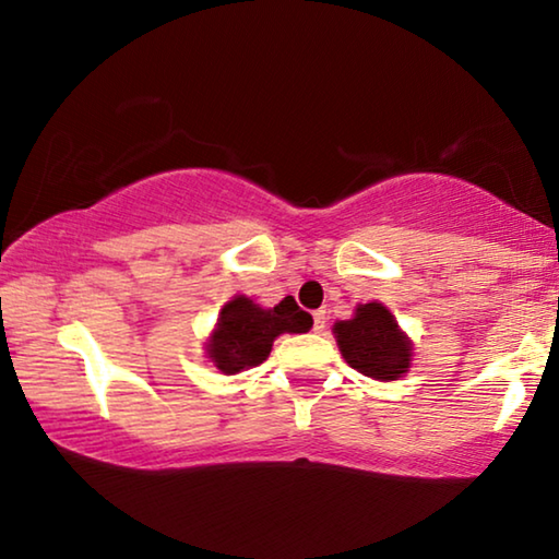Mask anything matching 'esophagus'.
Segmentation results:
<instances>
[{"label":"esophagus","instance_id":"esophagus-1","mask_svg":"<svg viewBox=\"0 0 559 559\" xmlns=\"http://www.w3.org/2000/svg\"><path fill=\"white\" fill-rule=\"evenodd\" d=\"M325 325H328L325 310H316V313H313V330H316V333H323Z\"/></svg>","mask_w":559,"mask_h":559}]
</instances>
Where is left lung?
<instances>
[{
	"label": "left lung",
	"instance_id": "left-lung-1",
	"mask_svg": "<svg viewBox=\"0 0 559 559\" xmlns=\"http://www.w3.org/2000/svg\"><path fill=\"white\" fill-rule=\"evenodd\" d=\"M333 333L345 362L365 377L392 382L409 370L412 340L382 302L357 306L355 318L337 320Z\"/></svg>",
	"mask_w": 559,
	"mask_h": 559
}]
</instances>
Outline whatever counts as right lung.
Listing matches in <instances>:
<instances>
[{
    "label": "right lung",
    "instance_id": "right-lung-1",
    "mask_svg": "<svg viewBox=\"0 0 559 559\" xmlns=\"http://www.w3.org/2000/svg\"><path fill=\"white\" fill-rule=\"evenodd\" d=\"M313 318L298 308L290 296L278 306L261 308L246 296H234L222 308L216 328L206 343V357L216 370L236 374L261 365L269 357L273 340L283 333H308Z\"/></svg>",
    "mask_w": 559,
    "mask_h": 559
}]
</instances>
